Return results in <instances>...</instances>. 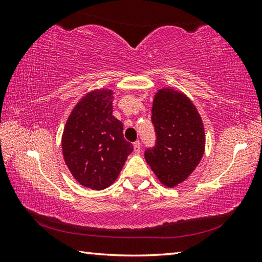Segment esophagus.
<instances>
[{
  "instance_id": "esophagus-1",
  "label": "esophagus",
  "mask_w": 262,
  "mask_h": 262,
  "mask_svg": "<svg viewBox=\"0 0 262 262\" xmlns=\"http://www.w3.org/2000/svg\"><path fill=\"white\" fill-rule=\"evenodd\" d=\"M133 145H134V152L135 154H140L141 152V142L140 141H136Z\"/></svg>"
}]
</instances>
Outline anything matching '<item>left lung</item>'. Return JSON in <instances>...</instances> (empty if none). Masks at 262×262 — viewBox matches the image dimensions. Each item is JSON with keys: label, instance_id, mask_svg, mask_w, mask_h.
<instances>
[{"label": "left lung", "instance_id": "1", "mask_svg": "<svg viewBox=\"0 0 262 262\" xmlns=\"http://www.w3.org/2000/svg\"><path fill=\"white\" fill-rule=\"evenodd\" d=\"M156 133L145 161L163 185L174 187L194 171L205 152V128L194 104L173 89L156 94L151 110Z\"/></svg>", "mask_w": 262, "mask_h": 262}]
</instances>
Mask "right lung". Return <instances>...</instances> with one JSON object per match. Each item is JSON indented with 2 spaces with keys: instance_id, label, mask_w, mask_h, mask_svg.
Wrapping results in <instances>:
<instances>
[{
  "instance_id": "1",
  "label": "right lung",
  "mask_w": 262,
  "mask_h": 262,
  "mask_svg": "<svg viewBox=\"0 0 262 262\" xmlns=\"http://www.w3.org/2000/svg\"><path fill=\"white\" fill-rule=\"evenodd\" d=\"M112 91L95 90L75 106L62 135V154L84 187L104 189L118 178L133 144L112 115Z\"/></svg>"
}]
</instances>
